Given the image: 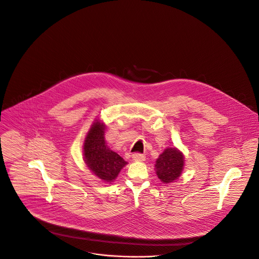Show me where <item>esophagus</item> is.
I'll list each match as a JSON object with an SVG mask.
<instances>
[{
    "mask_svg": "<svg viewBox=\"0 0 259 259\" xmlns=\"http://www.w3.org/2000/svg\"><path fill=\"white\" fill-rule=\"evenodd\" d=\"M132 159L133 160H135V161H144L145 159H146V157L144 156V155H142V154H133L132 155Z\"/></svg>",
    "mask_w": 259,
    "mask_h": 259,
    "instance_id": "1",
    "label": "esophagus"
}]
</instances>
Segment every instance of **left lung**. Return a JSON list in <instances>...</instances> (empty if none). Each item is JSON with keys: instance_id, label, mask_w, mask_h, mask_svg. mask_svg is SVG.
<instances>
[{"instance_id": "left-lung-1", "label": "left lung", "mask_w": 259, "mask_h": 259, "mask_svg": "<svg viewBox=\"0 0 259 259\" xmlns=\"http://www.w3.org/2000/svg\"><path fill=\"white\" fill-rule=\"evenodd\" d=\"M184 168V155L178 148H166L156 160L155 169L159 180L164 184L175 182Z\"/></svg>"}]
</instances>
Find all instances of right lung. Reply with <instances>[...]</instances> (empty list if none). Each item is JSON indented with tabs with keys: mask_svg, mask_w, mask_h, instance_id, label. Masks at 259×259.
I'll return each mask as SVG.
<instances>
[{
	"mask_svg": "<svg viewBox=\"0 0 259 259\" xmlns=\"http://www.w3.org/2000/svg\"><path fill=\"white\" fill-rule=\"evenodd\" d=\"M105 124L96 119L92 124L82 146L83 160L89 169L100 180L111 183L127 164L123 158L107 146L104 138Z\"/></svg>",
	"mask_w": 259,
	"mask_h": 259,
	"instance_id": "obj_1",
	"label": "right lung"
}]
</instances>
